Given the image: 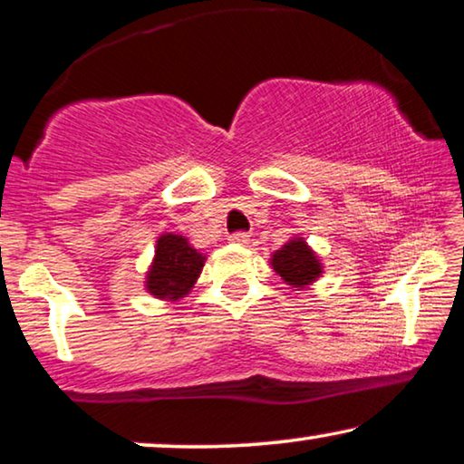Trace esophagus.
Segmentation results:
<instances>
[{"instance_id":"obj_1","label":"esophagus","mask_w":464,"mask_h":464,"mask_svg":"<svg viewBox=\"0 0 464 464\" xmlns=\"http://www.w3.org/2000/svg\"><path fill=\"white\" fill-rule=\"evenodd\" d=\"M227 238H230V243H237V245H246L248 243V234L246 232H232Z\"/></svg>"}]
</instances>
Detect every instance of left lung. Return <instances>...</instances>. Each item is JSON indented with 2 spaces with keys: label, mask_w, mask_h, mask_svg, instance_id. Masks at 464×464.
<instances>
[{
  "label": "left lung",
  "mask_w": 464,
  "mask_h": 464,
  "mask_svg": "<svg viewBox=\"0 0 464 464\" xmlns=\"http://www.w3.org/2000/svg\"><path fill=\"white\" fill-rule=\"evenodd\" d=\"M272 267L280 274L286 285L295 288H304L320 276L322 266L318 264L314 251L305 245V240L295 238L274 253Z\"/></svg>",
  "instance_id": "1"
}]
</instances>
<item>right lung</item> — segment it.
<instances>
[{
  "instance_id": "obj_1",
  "label": "right lung",
  "mask_w": 464,
  "mask_h": 464,
  "mask_svg": "<svg viewBox=\"0 0 464 464\" xmlns=\"http://www.w3.org/2000/svg\"><path fill=\"white\" fill-rule=\"evenodd\" d=\"M205 257L179 234H163L157 240V255L146 278L149 293L159 299H179L197 282Z\"/></svg>"
}]
</instances>
